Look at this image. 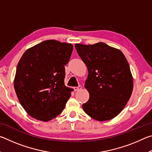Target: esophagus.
Masks as SVG:
<instances>
[{"label": "esophagus", "instance_id": "34e87169", "mask_svg": "<svg viewBox=\"0 0 152 152\" xmlns=\"http://www.w3.org/2000/svg\"><path fill=\"white\" fill-rule=\"evenodd\" d=\"M82 88V86L80 85L78 86H76V87H74V91H79V90H80Z\"/></svg>", "mask_w": 152, "mask_h": 152}]
</instances>
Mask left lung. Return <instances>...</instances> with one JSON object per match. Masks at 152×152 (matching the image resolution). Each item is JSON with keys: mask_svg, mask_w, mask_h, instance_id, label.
Returning <instances> with one entry per match:
<instances>
[{"mask_svg": "<svg viewBox=\"0 0 152 152\" xmlns=\"http://www.w3.org/2000/svg\"><path fill=\"white\" fill-rule=\"evenodd\" d=\"M75 48L88 71L84 86L90 96L82 104L84 112L99 121L113 119L124 109L133 91L127 59L121 51L102 42L76 43Z\"/></svg>", "mask_w": 152, "mask_h": 152, "instance_id": "8db88e82", "label": "left lung"}]
</instances>
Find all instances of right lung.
<instances>
[{
  "label": "right lung",
  "mask_w": 152,
  "mask_h": 152,
  "mask_svg": "<svg viewBox=\"0 0 152 152\" xmlns=\"http://www.w3.org/2000/svg\"><path fill=\"white\" fill-rule=\"evenodd\" d=\"M73 50L71 43L46 40L28 49L17 67L14 87L28 114L48 121L62 112L72 89L64 84L65 66Z\"/></svg>",
  "instance_id": "obj_1"
}]
</instances>
